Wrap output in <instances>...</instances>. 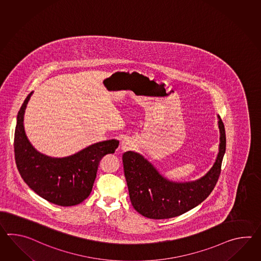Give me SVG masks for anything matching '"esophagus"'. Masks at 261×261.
Listing matches in <instances>:
<instances>
[{
  "label": "esophagus",
  "mask_w": 261,
  "mask_h": 261,
  "mask_svg": "<svg viewBox=\"0 0 261 261\" xmlns=\"http://www.w3.org/2000/svg\"><path fill=\"white\" fill-rule=\"evenodd\" d=\"M134 147H135V141L131 138H123V139L121 142V149L122 151H126L132 150Z\"/></svg>",
  "instance_id": "esophagus-1"
}]
</instances>
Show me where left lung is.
Listing matches in <instances>:
<instances>
[{"label":"left lung","instance_id":"left-lung-1","mask_svg":"<svg viewBox=\"0 0 261 261\" xmlns=\"http://www.w3.org/2000/svg\"><path fill=\"white\" fill-rule=\"evenodd\" d=\"M219 152L213 168L198 180L177 182L164 178L151 163L135 151L122 155L124 176L134 208L147 218L168 219L185 214L205 200L220 176L226 151V131L218 116Z\"/></svg>","mask_w":261,"mask_h":261}]
</instances>
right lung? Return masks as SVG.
Here are the masks:
<instances>
[{
  "label": "right lung",
  "mask_w": 261,
  "mask_h": 261,
  "mask_svg": "<svg viewBox=\"0 0 261 261\" xmlns=\"http://www.w3.org/2000/svg\"><path fill=\"white\" fill-rule=\"evenodd\" d=\"M32 93L18 111L15 129L14 150L18 172L30 188L48 202L59 206H74L91 194L99 163L119 146L116 139L91 145L73 155L46 156L30 143L24 131L25 109Z\"/></svg>",
  "instance_id": "right-lung-1"
}]
</instances>
